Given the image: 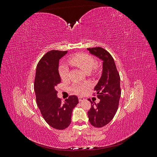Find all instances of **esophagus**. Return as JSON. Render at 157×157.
I'll return each instance as SVG.
<instances>
[{"mask_svg":"<svg viewBox=\"0 0 157 157\" xmlns=\"http://www.w3.org/2000/svg\"><path fill=\"white\" fill-rule=\"evenodd\" d=\"M78 100H79L80 102H82V101L85 100V98H84L82 97H78Z\"/></svg>","mask_w":157,"mask_h":157,"instance_id":"esophagus-1","label":"esophagus"}]
</instances>
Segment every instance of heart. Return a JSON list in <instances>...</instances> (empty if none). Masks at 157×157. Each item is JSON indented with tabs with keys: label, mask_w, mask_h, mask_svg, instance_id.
Wrapping results in <instances>:
<instances>
[{
	"label": "heart",
	"mask_w": 157,
	"mask_h": 157,
	"mask_svg": "<svg viewBox=\"0 0 157 157\" xmlns=\"http://www.w3.org/2000/svg\"><path fill=\"white\" fill-rule=\"evenodd\" d=\"M69 63L71 65L77 66L80 69L84 71L86 73H90L95 67L96 61L93 57L88 54L78 53L71 56L68 59ZM69 68L65 65H61L59 68V73L61 78L63 80H67L69 76ZM88 88V84H75L72 90L73 91L77 94L82 95L86 92Z\"/></svg>",
	"instance_id": "1"
}]
</instances>
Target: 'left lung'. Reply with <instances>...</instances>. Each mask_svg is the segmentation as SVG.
<instances>
[{
    "label": "left lung",
    "instance_id": "8db88e82",
    "mask_svg": "<svg viewBox=\"0 0 157 157\" xmlns=\"http://www.w3.org/2000/svg\"><path fill=\"white\" fill-rule=\"evenodd\" d=\"M92 55L103 61L102 73L94 91L99 103L93 104L88 111L89 121L92 126L101 128L110 122L117 111L121 95L120 76L113 57L101 47L87 48ZM92 104V101L88 99Z\"/></svg>",
    "mask_w": 157,
    "mask_h": 157
}]
</instances>
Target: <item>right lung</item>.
<instances>
[{"mask_svg": "<svg viewBox=\"0 0 157 157\" xmlns=\"http://www.w3.org/2000/svg\"><path fill=\"white\" fill-rule=\"evenodd\" d=\"M67 51L51 50L46 53L36 66L34 90L37 106L42 117L52 128L63 130L71 122L72 111L78 103L76 96H71L64 103L57 96V85L61 82L59 59Z\"/></svg>", "mask_w": 157, "mask_h": 157, "instance_id": "add662e5", "label": "right lung"}]
</instances>
